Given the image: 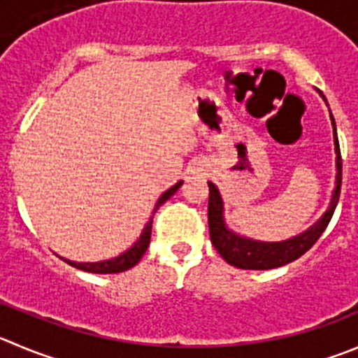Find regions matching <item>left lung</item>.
Wrapping results in <instances>:
<instances>
[{
  "mask_svg": "<svg viewBox=\"0 0 358 358\" xmlns=\"http://www.w3.org/2000/svg\"><path fill=\"white\" fill-rule=\"evenodd\" d=\"M320 96L325 100L322 93H320ZM330 121H332V128H334L336 188L332 192L329 207L323 213V216L315 224H311L308 230L299 234V236L290 237L287 241H278V243H265V241L239 236L234 230H230L227 223H224V206L220 189L213 182H207L209 185V209H207V216H209L210 243L214 244L217 253L223 257L227 264L234 265L237 268H250V271H267V268L281 267V265H287L290 262L297 260L299 257H302L320 239V236L323 234L327 224H329L330 217L334 214L336 206L339 202V193H341L343 162L341 151H339L338 131H336V121L332 114H330Z\"/></svg>",
  "mask_w": 358,
  "mask_h": 358,
  "instance_id": "obj_1",
  "label": "left lung"
}]
</instances>
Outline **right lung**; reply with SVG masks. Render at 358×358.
Segmentation results:
<instances>
[{"label":"right lung","instance_id":"1","mask_svg":"<svg viewBox=\"0 0 358 358\" xmlns=\"http://www.w3.org/2000/svg\"><path fill=\"white\" fill-rule=\"evenodd\" d=\"M181 185H182V181L176 182L172 188H169L162 196H159L158 202H156V206H155V209H152V214H155L156 210H158V207L162 206V203H165L166 200H169L170 196L177 192V189L181 188ZM151 228H152V216L149 217V221L145 223L144 230H142L141 237L135 241L134 246L128 248L126 251H122V253L117 255V257L108 258V260L71 262V260H68V258L59 257V255H57V257H59L61 260L66 262V264H70L71 267L80 268V271H86V272H94V274H117V272H124L141 262L142 255L145 253V250H148V246H149V241H151Z\"/></svg>","mask_w":358,"mask_h":358}]
</instances>
